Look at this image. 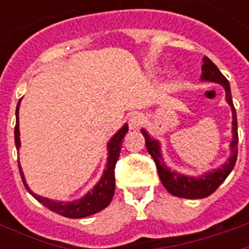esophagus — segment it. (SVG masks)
Segmentation results:
<instances>
[{"instance_id":"obj_1","label":"esophagus","mask_w":249,"mask_h":249,"mask_svg":"<svg viewBox=\"0 0 249 249\" xmlns=\"http://www.w3.org/2000/svg\"><path fill=\"white\" fill-rule=\"evenodd\" d=\"M128 124H129L130 129H139L141 125L144 124V116L140 113H135L132 114L129 117V121H128Z\"/></svg>"}]
</instances>
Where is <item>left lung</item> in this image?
Listing matches in <instances>:
<instances>
[{"label": "left lung", "instance_id": "1", "mask_svg": "<svg viewBox=\"0 0 249 249\" xmlns=\"http://www.w3.org/2000/svg\"><path fill=\"white\" fill-rule=\"evenodd\" d=\"M203 76L201 80L204 81L219 82L225 88V100L230 104L232 108V133H233V140L231 142V155L230 160L225 162L224 165L219 169H214L212 172L207 173L200 178H188L178 175L176 172H171V169L162 161L161 153H160V145L156 140L151 139V136L142 129V136L145 137L146 149L149 155L153 157L155 164L157 167L159 178L161 180L164 187L173 196L183 198H204L208 197L220 187V184L224 181L227 176L230 175L231 171L233 169L237 159V142H239V135H237V117H236V110L232 103V94H231V87L228 80L223 76V73L219 71V68L214 65L213 62L209 60L208 57H204V64L201 66Z\"/></svg>", "mask_w": 249, "mask_h": 249}]
</instances>
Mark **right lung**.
I'll return each mask as SVG.
<instances>
[{"label": "right lung", "mask_w": 249, "mask_h": 249, "mask_svg": "<svg viewBox=\"0 0 249 249\" xmlns=\"http://www.w3.org/2000/svg\"><path fill=\"white\" fill-rule=\"evenodd\" d=\"M21 101V100H19ZM19 101L17 104L16 108V128H14V141H16V148H19V129H18V107ZM128 132V125H124L121 129L113 136V139L109 141V157L108 164H107V169L104 171V175L101 180L98 181L97 185L93 188L90 192L85 195L84 197L73 201V203H61V201H53L49 198L41 197L38 195H36L30 191L26 183H25L24 175L22 171L19 168V173H21V178L24 181V185L26 189L29 191V193L33 197L40 201L42 205H45L46 208L51 209L56 213L65 216V217H71V219H81V217H87L90 214H94L103 211L104 208H107L109 203L112 201L114 195V188H116V183H114V168H116V162L119 160L120 151H121V145H123V139Z\"/></svg>", "instance_id": "obj_1"}]
</instances>
